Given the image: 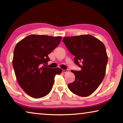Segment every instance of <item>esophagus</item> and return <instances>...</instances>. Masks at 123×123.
Instances as JSON below:
<instances>
[{
    "mask_svg": "<svg viewBox=\"0 0 123 123\" xmlns=\"http://www.w3.org/2000/svg\"><path fill=\"white\" fill-rule=\"evenodd\" d=\"M69 70L68 69L67 70H64V69H63V70H62V72L64 73H67V72H68Z\"/></svg>",
    "mask_w": 123,
    "mask_h": 123,
    "instance_id": "esophagus-1",
    "label": "esophagus"
}]
</instances>
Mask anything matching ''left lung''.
I'll list each match as a JSON object with an SVG mask.
<instances>
[{
	"mask_svg": "<svg viewBox=\"0 0 123 123\" xmlns=\"http://www.w3.org/2000/svg\"><path fill=\"white\" fill-rule=\"evenodd\" d=\"M63 41L72 55L80 71L72 70L75 80L68 85L75 95L86 97L98 88L105 75L108 57L105 45L90 35L65 37Z\"/></svg>",
	"mask_w": 123,
	"mask_h": 123,
	"instance_id": "obj_1",
	"label": "left lung"
}]
</instances>
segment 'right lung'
<instances>
[{"mask_svg": "<svg viewBox=\"0 0 123 123\" xmlns=\"http://www.w3.org/2000/svg\"><path fill=\"white\" fill-rule=\"evenodd\" d=\"M62 37L31 35L17 43L14 50L13 67L17 80L30 96L39 98L48 95L54 83L59 68L46 67L48 55L59 44Z\"/></svg>", "mask_w": 123, "mask_h": 123, "instance_id": "1", "label": "right lung"}]
</instances>
